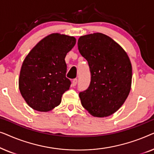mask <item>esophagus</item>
<instances>
[{"instance_id":"esophagus-1","label":"esophagus","mask_w":154,"mask_h":154,"mask_svg":"<svg viewBox=\"0 0 154 154\" xmlns=\"http://www.w3.org/2000/svg\"><path fill=\"white\" fill-rule=\"evenodd\" d=\"M77 82H78V80H77L76 79H73V81H72V85H73V86H75V85H76Z\"/></svg>"}]
</instances>
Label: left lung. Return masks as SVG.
Returning <instances> with one entry per match:
<instances>
[{
  "label": "left lung",
  "mask_w": 154,
  "mask_h": 154,
  "mask_svg": "<svg viewBox=\"0 0 154 154\" xmlns=\"http://www.w3.org/2000/svg\"><path fill=\"white\" fill-rule=\"evenodd\" d=\"M78 48L91 75L89 87L79 93L82 106L94 117L109 116L121 108L130 93V59L116 42L101 33L81 36Z\"/></svg>",
  "instance_id": "8db88e82"
}]
</instances>
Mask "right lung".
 <instances>
[{
	"mask_svg": "<svg viewBox=\"0 0 154 154\" xmlns=\"http://www.w3.org/2000/svg\"><path fill=\"white\" fill-rule=\"evenodd\" d=\"M75 42L73 36L52 33L38 43L24 59L19 88L33 109L47 112L60 105L62 94L71 85L66 77L65 57Z\"/></svg>",
	"mask_w": 154,
	"mask_h": 154,
	"instance_id": "right-lung-1",
	"label": "right lung"
}]
</instances>
